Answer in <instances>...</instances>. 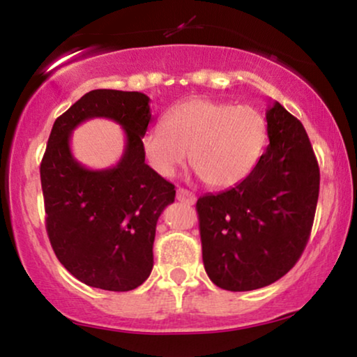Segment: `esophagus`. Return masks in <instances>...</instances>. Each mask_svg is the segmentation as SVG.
Segmentation results:
<instances>
[{
	"label": "esophagus",
	"mask_w": 357,
	"mask_h": 357,
	"mask_svg": "<svg viewBox=\"0 0 357 357\" xmlns=\"http://www.w3.org/2000/svg\"><path fill=\"white\" fill-rule=\"evenodd\" d=\"M177 199H178V202L185 203V204H195V202H197L195 195L192 192H188V190H185V188L177 190Z\"/></svg>",
	"instance_id": "1"
}]
</instances>
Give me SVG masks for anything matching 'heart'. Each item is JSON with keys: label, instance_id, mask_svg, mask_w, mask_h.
<instances>
[{"label": "heart", "instance_id": "obj_1", "mask_svg": "<svg viewBox=\"0 0 357 357\" xmlns=\"http://www.w3.org/2000/svg\"><path fill=\"white\" fill-rule=\"evenodd\" d=\"M266 121L252 107L192 99L165 115L143 136L144 158L155 174L170 177L187 159L213 188L237 185L252 172L266 144Z\"/></svg>", "mask_w": 357, "mask_h": 357}]
</instances>
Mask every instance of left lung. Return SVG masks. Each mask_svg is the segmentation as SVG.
Here are the masks:
<instances>
[{
    "mask_svg": "<svg viewBox=\"0 0 357 357\" xmlns=\"http://www.w3.org/2000/svg\"><path fill=\"white\" fill-rule=\"evenodd\" d=\"M270 144L236 187L199 197L203 263L226 291L270 286L299 260L320 188L319 162L304 126L280 102L268 107Z\"/></svg>",
    "mask_w": 357,
    "mask_h": 357,
    "instance_id": "1",
    "label": "left lung"
}]
</instances>
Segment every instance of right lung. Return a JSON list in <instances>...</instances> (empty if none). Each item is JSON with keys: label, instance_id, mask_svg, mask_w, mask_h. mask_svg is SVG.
Wrapping results in <instances>:
<instances>
[{"label": "right lung", "instance_id": "right-lung-1", "mask_svg": "<svg viewBox=\"0 0 357 357\" xmlns=\"http://www.w3.org/2000/svg\"><path fill=\"white\" fill-rule=\"evenodd\" d=\"M91 118H109L126 131L114 168L92 171L70 153V133ZM151 120L143 92H87L53 123L40 164L45 227L52 248L76 280L105 291H131L153 270L155 224L175 187L144 162Z\"/></svg>", "mask_w": 357, "mask_h": 357}]
</instances>
